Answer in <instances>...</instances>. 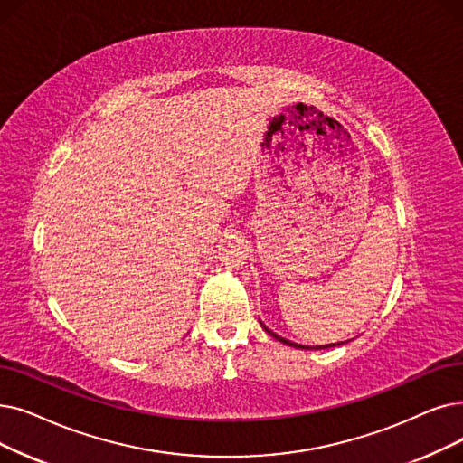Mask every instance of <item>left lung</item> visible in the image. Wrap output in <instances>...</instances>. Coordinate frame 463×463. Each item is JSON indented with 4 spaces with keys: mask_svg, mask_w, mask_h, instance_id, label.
<instances>
[{
    "mask_svg": "<svg viewBox=\"0 0 463 463\" xmlns=\"http://www.w3.org/2000/svg\"><path fill=\"white\" fill-rule=\"evenodd\" d=\"M263 326V324H260ZM263 329L270 335V336H274L276 340H279V343H284V345H289V346H295V348H303V350H310V346H303V345H295V343H291V340H286V338H281L279 335H276V333H272L269 327H265L263 326ZM338 345H343V343H338ZM329 346H336V345H329ZM329 346H317V350H321V348H329Z\"/></svg>",
    "mask_w": 463,
    "mask_h": 463,
    "instance_id": "left-lung-1",
    "label": "left lung"
}]
</instances>
